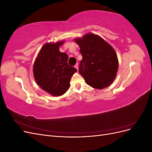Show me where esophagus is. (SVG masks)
<instances>
[{
	"label": "esophagus",
	"instance_id": "1",
	"mask_svg": "<svg viewBox=\"0 0 152 152\" xmlns=\"http://www.w3.org/2000/svg\"><path fill=\"white\" fill-rule=\"evenodd\" d=\"M75 68L77 69V70H79V65H78V63H77L76 64V65H75Z\"/></svg>",
	"mask_w": 152,
	"mask_h": 152
}]
</instances>
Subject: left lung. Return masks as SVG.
<instances>
[{
  "label": "left lung",
  "instance_id": "obj_1",
  "mask_svg": "<svg viewBox=\"0 0 152 152\" xmlns=\"http://www.w3.org/2000/svg\"><path fill=\"white\" fill-rule=\"evenodd\" d=\"M74 41L82 56L79 72L86 84L98 89L108 87L115 79L118 67L114 49L101 37L91 33Z\"/></svg>",
  "mask_w": 152,
  "mask_h": 152
}]
</instances>
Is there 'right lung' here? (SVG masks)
<instances>
[{
    "label": "right lung",
    "instance_id": "add662e5",
    "mask_svg": "<svg viewBox=\"0 0 152 152\" xmlns=\"http://www.w3.org/2000/svg\"><path fill=\"white\" fill-rule=\"evenodd\" d=\"M64 40L45 44L36 58L33 73L41 88L54 96L65 94L70 87L72 76L77 71L68 64V56L59 51Z\"/></svg>",
    "mask_w": 152,
    "mask_h": 152
}]
</instances>
